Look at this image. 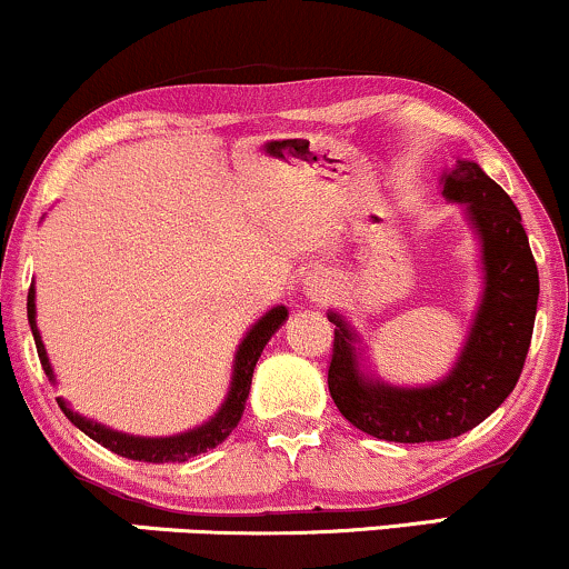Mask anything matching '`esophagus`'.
Listing matches in <instances>:
<instances>
[{"mask_svg": "<svg viewBox=\"0 0 569 569\" xmlns=\"http://www.w3.org/2000/svg\"><path fill=\"white\" fill-rule=\"evenodd\" d=\"M332 287H336V282H332L330 273L325 271H317V273H309V279H306V292L313 300H327L332 296Z\"/></svg>", "mask_w": 569, "mask_h": 569, "instance_id": "1", "label": "esophagus"}]
</instances>
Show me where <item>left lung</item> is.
Returning <instances> with one entry per match:
<instances>
[{"label": "left lung", "mask_w": 569, "mask_h": 569, "mask_svg": "<svg viewBox=\"0 0 569 569\" xmlns=\"http://www.w3.org/2000/svg\"><path fill=\"white\" fill-rule=\"evenodd\" d=\"M445 197L466 202L482 239L485 296L450 376L426 389H397L362 378L353 332L338 313L327 386L349 423L386 442H445L471 431L506 402L530 351L538 311V266L517 204L477 162L445 176Z\"/></svg>", "instance_id": "left-lung-1"}]
</instances>
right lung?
<instances>
[{
  "label": "right lung",
  "mask_w": 569,
  "mask_h": 569,
  "mask_svg": "<svg viewBox=\"0 0 569 569\" xmlns=\"http://www.w3.org/2000/svg\"><path fill=\"white\" fill-rule=\"evenodd\" d=\"M26 311H29V325L33 332V343H37L39 362H42L44 376L52 380V370H50V362H47L44 343L37 332V319H33V313H37V309H33V287L29 290V303H26ZM284 319H287L284 306H277V309H271L263 319H258V325L252 327V330L247 332V338L239 343L237 359H233L231 391H229V397H226L223 407H220L216 418L207 420L204 426H199V429H193L189 433H178V437H164V439L130 437V433L111 431V429H106V426L92 423V420L77 416V412H73L71 407L63 402V399H58V405H60V410L66 412V418H69L79 431H84L87 437L96 439L98 445L109 447V450L117 452V456L130 458V460H143V463H183V460L199 456V452H207V450H212V447H218L233 429H237V423L242 420L247 393H250V383H252V370H256L258 357L263 353V346L269 343L271 336L279 330V325H282Z\"/></svg>",
  "instance_id": "obj_1"
}]
</instances>
